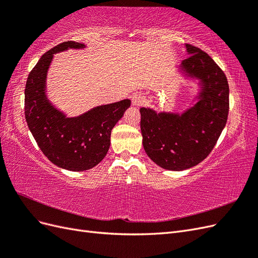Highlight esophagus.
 <instances>
[{"mask_svg": "<svg viewBox=\"0 0 258 258\" xmlns=\"http://www.w3.org/2000/svg\"><path fill=\"white\" fill-rule=\"evenodd\" d=\"M131 102H132V105L139 107L144 104L145 97L142 95V93H135V95L131 97Z\"/></svg>", "mask_w": 258, "mask_h": 258, "instance_id": "1", "label": "esophagus"}]
</instances>
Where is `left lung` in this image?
Returning a JSON list of instances; mask_svg holds the SVG:
<instances>
[{"label":"left lung","instance_id":"1","mask_svg":"<svg viewBox=\"0 0 258 258\" xmlns=\"http://www.w3.org/2000/svg\"><path fill=\"white\" fill-rule=\"evenodd\" d=\"M188 58L175 67L184 80L197 84V92L183 112H157L142 107V143L156 165L171 171L197 166L213 150L227 122L229 86L208 53L185 44Z\"/></svg>","mask_w":258,"mask_h":258}]
</instances>
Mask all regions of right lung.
Returning <instances> with one entry per match:
<instances>
[{
	"label": "right lung",
	"instance_id": "1",
	"mask_svg": "<svg viewBox=\"0 0 258 258\" xmlns=\"http://www.w3.org/2000/svg\"><path fill=\"white\" fill-rule=\"evenodd\" d=\"M85 48L84 43L70 41L48 50L30 72L25 90L26 120L38 147L53 165L76 172L103 160L111 145L112 129L131 104L129 99H123L69 117L51 102L47 77L54 54Z\"/></svg>",
	"mask_w": 258,
	"mask_h": 258
}]
</instances>
